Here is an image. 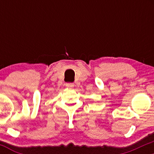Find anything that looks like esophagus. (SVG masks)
I'll return each mask as SVG.
<instances>
[{
	"instance_id": "34e87169",
	"label": "esophagus",
	"mask_w": 154,
	"mask_h": 154,
	"mask_svg": "<svg viewBox=\"0 0 154 154\" xmlns=\"http://www.w3.org/2000/svg\"><path fill=\"white\" fill-rule=\"evenodd\" d=\"M74 86V84L73 83H66V88H73Z\"/></svg>"
}]
</instances>
